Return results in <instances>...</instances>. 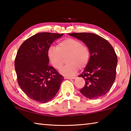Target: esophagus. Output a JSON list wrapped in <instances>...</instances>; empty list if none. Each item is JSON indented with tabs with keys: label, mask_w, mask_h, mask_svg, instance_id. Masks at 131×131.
<instances>
[{
	"label": "esophagus",
	"mask_w": 131,
	"mask_h": 131,
	"mask_svg": "<svg viewBox=\"0 0 131 131\" xmlns=\"http://www.w3.org/2000/svg\"><path fill=\"white\" fill-rule=\"evenodd\" d=\"M65 79H76V77L75 76H71V77H65Z\"/></svg>",
	"instance_id": "esophagus-1"
}]
</instances>
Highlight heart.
I'll list each match as a JSON object with an SVG mask.
<instances>
[{
	"mask_svg": "<svg viewBox=\"0 0 131 131\" xmlns=\"http://www.w3.org/2000/svg\"><path fill=\"white\" fill-rule=\"evenodd\" d=\"M47 55L49 62L57 69L62 68L64 58L66 57L67 65L60 70L64 76H72L80 69H84L90 59V51L81 42L73 39H66L57 44V47L50 46Z\"/></svg>",
	"mask_w": 131,
	"mask_h": 131,
	"instance_id": "1",
	"label": "heart"
}]
</instances>
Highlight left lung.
Masks as SVG:
<instances>
[{"label": "left lung", "instance_id": "1", "mask_svg": "<svg viewBox=\"0 0 131 131\" xmlns=\"http://www.w3.org/2000/svg\"><path fill=\"white\" fill-rule=\"evenodd\" d=\"M69 35L83 42L90 51V59L79 76L85 84L80 92L90 99L105 95L116 79L117 57L113 47L103 37L91 33H72Z\"/></svg>", "mask_w": 131, "mask_h": 131}]
</instances>
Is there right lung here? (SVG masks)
I'll return each instance as SVG.
<instances>
[{
	"instance_id": "right-lung-1",
	"label": "right lung",
	"mask_w": 131,
	"mask_h": 131,
	"mask_svg": "<svg viewBox=\"0 0 131 131\" xmlns=\"http://www.w3.org/2000/svg\"><path fill=\"white\" fill-rule=\"evenodd\" d=\"M63 35L39 33L26 40L19 48L14 63L17 81L32 100L46 103L59 91L63 77L48 65L47 52L53 41Z\"/></svg>"
}]
</instances>
